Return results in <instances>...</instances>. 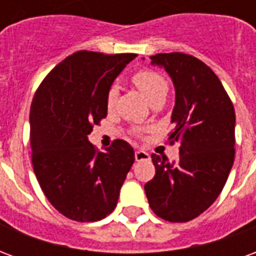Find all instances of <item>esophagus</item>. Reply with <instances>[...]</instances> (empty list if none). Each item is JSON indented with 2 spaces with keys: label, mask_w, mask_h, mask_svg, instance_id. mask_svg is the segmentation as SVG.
Wrapping results in <instances>:
<instances>
[{
  "label": "esophagus",
  "mask_w": 256,
  "mask_h": 256,
  "mask_svg": "<svg viewBox=\"0 0 256 256\" xmlns=\"http://www.w3.org/2000/svg\"><path fill=\"white\" fill-rule=\"evenodd\" d=\"M136 160L137 162H144V160H150V156L148 152H145L142 150H136Z\"/></svg>",
  "instance_id": "1"
}]
</instances>
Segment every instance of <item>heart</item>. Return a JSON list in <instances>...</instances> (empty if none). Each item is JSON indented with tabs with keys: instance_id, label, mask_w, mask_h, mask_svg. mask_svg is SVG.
<instances>
[{
	"instance_id": "1",
	"label": "heart",
	"mask_w": 256,
	"mask_h": 256,
	"mask_svg": "<svg viewBox=\"0 0 256 256\" xmlns=\"http://www.w3.org/2000/svg\"><path fill=\"white\" fill-rule=\"evenodd\" d=\"M133 84L140 89V92L146 97V100L150 101V104L154 101L159 100V98H164L168 92V84H167L166 78L158 72L155 70H150V68H141L138 71H136L132 76ZM118 98V89L115 86L110 88L106 92V104L108 110H112L115 106Z\"/></svg>"
}]
</instances>
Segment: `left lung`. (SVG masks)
<instances>
[{"mask_svg": "<svg viewBox=\"0 0 256 256\" xmlns=\"http://www.w3.org/2000/svg\"><path fill=\"white\" fill-rule=\"evenodd\" d=\"M176 88L170 144L180 159L152 154L155 177L145 184L150 210L168 222H188L214 203L234 162L236 115L230 97L211 68L181 52L150 56Z\"/></svg>", "mask_w": 256, "mask_h": 256, "instance_id": "1", "label": "left lung"}]
</instances>
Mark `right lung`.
Segmentation results:
<instances>
[{"instance_id": "add662e5", "label": "right lung", "mask_w": 256, "mask_h": 256, "mask_svg": "<svg viewBox=\"0 0 256 256\" xmlns=\"http://www.w3.org/2000/svg\"><path fill=\"white\" fill-rule=\"evenodd\" d=\"M137 54L79 50L48 74L30 110L31 162L42 192L60 214L94 222L115 210L134 150L115 140L106 152L88 136L106 116L114 79Z\"/></svg>"}]
</instances>
